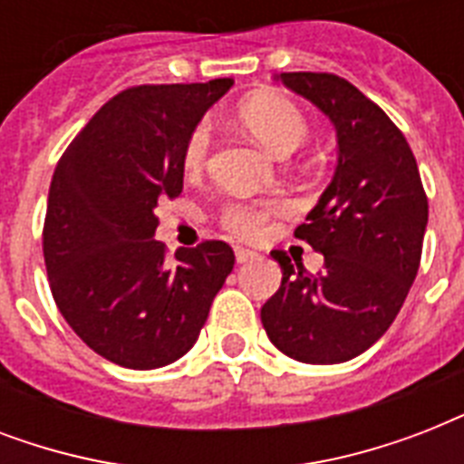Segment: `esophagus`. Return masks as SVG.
Returning <instances> with one entry per match:
<instances>
[{
	"label": "esophagus",
	"instance_id": "34e87169",
	"mask_svg": "<svg viewBox=\"0 0 464 464\" xmlns=\"http://www.w3.org/2000/svg\"><path fill=\"white\" fill-rule=\"evenodd\" d=\"M253 260H260V255L255 253V250H247V247H236V262H253Z\"/></svg>",
	"mask_w": 464,
	"mask_h": 464
}]
</instances>
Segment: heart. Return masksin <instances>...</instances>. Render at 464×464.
<instances>
[{
    "instance_id": "1",
    "label": "heart",
    "mask_w": 464,
    "mask_h": 464,
    "mask_svg": "<svg viewBox=\"0 0 464 464\" xmlns=\"http://www.w3.org/2000/svg\"><path fill=\"white\" fill-rule=\"evenodd\" d=\"M240 125L276 156H291L304 147L310 137L308 115L301 105L279 93H260L247 98L238 108ZM211 125L207 120L189 130L182 144V170L199 175L209 160ZM286 209L282 202H233L221 214V226L236 238L260 240L269 231L272 218Z\"/></svg>"
}]
</instances>
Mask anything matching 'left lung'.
Instances as JSON below:
<instances>
[{
    "instance_id": "obj_1",
    "label": "left lung",
    "mask_w": 464,
    "mask_h": 464,
    "mask_svg": "<svg viewBox=\"0 0 464 464\" xmlns=\"http://www.w3.org/2000/svg\"><path fill=\"white\" fill-rule=\"evenodd\" d=\"M286 89L337 127L334 178L294 231L324 255L323 272L275 250L282 286L262 305L272 344L304 363H342L385 334L410 294L424 246L429 199L400 127L353 83L327 72H286ZM298 266V265H296Z\"/></svg>"
}]
</instances>
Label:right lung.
Here are the masks:
<instances>
[{
	"mask_svg": "<svg viewBox=\"0 0 464 464\" xmlns=\"http://www.w3.org/2000/svg\"><path fill=\"white\" fill-rule=\"evenodd\" d=\"M233 86L144 83L120 91L54 168L43 255L69 327L103 359L149 371L192 349L233 269L224 240L180 247L168 262L156 207L182 192V144Z\"/></svg>",
	"mask_w": 464,
	"mask_h": 464,
	"instance_id": "obj_1",
	"label": "right lung"
}]
</instances>
